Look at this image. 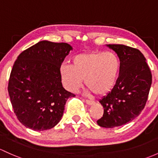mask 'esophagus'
Listing matches in <instances>:
<instances>
[{
    "label": "esophagus",
    "mask_w": 158,
    "mask_h": 158,
    "mask_svg": "<svg viewBox=\"0 0 158 158\" xmlns=\"http://www.w3.org/2000/svg\"><path fill=\"white\" fill-rule=\"evenodd\" d=\"M85 102L88 105H92V104H94V101L91 100H85Z\"/></svg>",
    "instance_id": "obj_1"
}]
</instances>
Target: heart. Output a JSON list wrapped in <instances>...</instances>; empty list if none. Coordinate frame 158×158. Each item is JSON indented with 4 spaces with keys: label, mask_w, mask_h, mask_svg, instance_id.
I'll use <instances>...</instances> for the list:
<instances>
[{
    "label": "heart",
    "mask_w": 158,
    "mask_h": 158,
    "mask_svg": "<svg viewBox=\"0 0 158 158\" xmlns=\"http://www.w3.org/2000/svg\"><path fill=\"white\" fill-rule=\"evenodd\" d=\"M120 62L111 52L82 53L73 58L70 65L63 64L60 76L63 85L70 92H77L83 83L88 92L104 95L115 86L118 79Z\"/></svg>",
    "instance_id": "1"
}]
</instances>
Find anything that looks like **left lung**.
Returning <instances> with one entry per match:
<instances>
[{"label":"left lung","instance_id":"1","mask_svg":"<svg viewBox=\"0 0 158 158\" xmlns=\"http://www.w3.org/2000/svg\"><path fill=\"white\" fill-rule=\"evenodd\" d=\"M117 53L119 77L111 92L99 101L104 107L98 126L114 128L133 120L145 107L152 82L150 68L139 50L123 44H107Z\"/></svg>","mask_w":158,"mask_h":158}]
</instances>
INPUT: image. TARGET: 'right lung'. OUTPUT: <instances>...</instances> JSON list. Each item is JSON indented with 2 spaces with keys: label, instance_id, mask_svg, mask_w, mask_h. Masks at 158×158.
Wrapping results in <instances>:
<instances>
[{
  "label": "right lung",
  "instance_id": "1",
  "mask_svg": "<svg viewBox=\"0 0 158 158\" xmlns=\"http://www.w3.org/2000/svg\"><path fill=\"white\" fill-rule=\"evenodd\" d=\"M73 48L67 43L41 41L23 51L13 64L8 92L19 122L35 131L54 127L69 98L60 68Z\"/></svg>",
  "mask_w": 158,
  "mask_h": 158
}]
</instances>
